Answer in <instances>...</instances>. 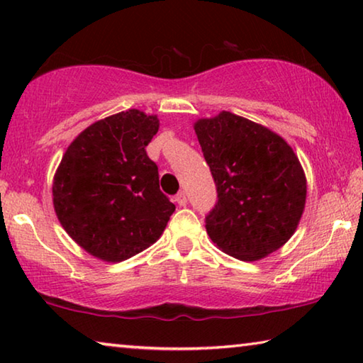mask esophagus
<instances>
[{
	"instance_id": "34e87169",
	"label": "esophagus",
	"mask_w": 363,
	"mask_h": 363,
	"mask_svg": "<svg viewBox=\"0 0 363 363\" xmlns=\"http://www.w3.org/2000/svg\"><path fill=\"white\" fill-rule=\"evenodd\" d=\"M176 203L179 205V206H186L187 205V195H186V192H184V190H181V192L176 195Z\"/></svg>"
}]
</instances>
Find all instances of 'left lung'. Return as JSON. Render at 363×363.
<instances>
[{
    "label": "left lung",
    "mask_w": 363,
    "mask_h": 363,
    "mask_svg": "<svg viewBox=\"0 0 363 363\" xmlns=\"http://www.w3.org/2000/svg\"><path fill=\"white\" fill-rule=\"evenodd\" d=\"M218 200L205 216L211 240L237 259L256 261L285 245L304 211L306 176L277 134L223 112L195 123Z\"/></svg>",
    "instance_id": "1"
}]
</instances>
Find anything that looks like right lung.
Returning <instances> with one entry per match:
<instances>
[{
	"label": "right lung",
	"mask_w": 363,
	"mask_h": 363,
	"mask_svg": "<svg viewBox=\"0 0 363 363\" xmlns=\"http://www.w3.org/2000/svg\"><path fill=\"white\" fill-rule=\"evenodd\" d=\"M158 126L157 116L136 108L96 121L69 145L54 176L60 224L104 261L118 262L149 248L176 210L145 152Z\"/></svg>",
	"instance_id": "right-lung-1"
}]
</instances>
